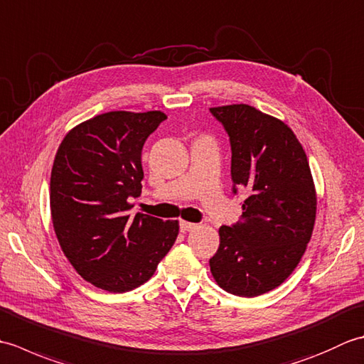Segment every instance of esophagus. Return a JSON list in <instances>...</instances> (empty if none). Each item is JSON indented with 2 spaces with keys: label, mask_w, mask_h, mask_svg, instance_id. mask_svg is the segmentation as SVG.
Listing matches in <instances>:
<instances>
[{
  "label": "esophagus",
  "mask_w": 364,
  "mask_h": 364,
  "mask_svg": "<svg viewBox=\"0 0 364 364\" xmlns=\"http://www.w3.org/2000/svg\"><path fill=\"white\" fill-rule=\"evenodd\" d=\"M197 228V223H192V222H186V220H180V230L183 233H186V231H192Z\"/></svg>",
  "instance_id": "1"
}]
</instances>
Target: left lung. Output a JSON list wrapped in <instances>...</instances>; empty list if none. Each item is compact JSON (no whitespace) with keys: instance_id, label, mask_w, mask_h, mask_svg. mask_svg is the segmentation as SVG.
<instances>
[{"instance_id":"1","label":"left lung","mask_w":364,"mask_h":364,"mask_svg":"<svg viewBox=\"0 0 364 364\" xmlns=\"http://www.w3.org/2000/svg\"><path fill=\"white\" fill-rule=\"evenodd\" d=\"M230 137L233 192L245 188L241 220L219 228L210 267L220 288L241 297L275 289L304 257L316 220V191L292 129L249 105L211 107Z\"/></svg>"}]
</instances>
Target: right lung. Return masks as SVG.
I'll list each match as a JSON object with an SVG mask.
<instances>
[{"instance_id": "1", "label": "right lung", "mask_w": 364, "mask_h": 364, "mask_svg": "<svg viewBox=\"0 0 364 364\" xmlns=\"http://www.w3.org/2000/svg\"><path fill=\"white\" fill-rule=\"evenodd\" d=\"M167 115L112 111L68 131L51 170L50 208L64 255L84 280L109 292L137 288L178 236V220L137 213L142 149Z\"/></svg>"}]
</instances>
